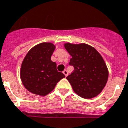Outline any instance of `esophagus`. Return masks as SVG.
<instances>
[{
  "instance_id": "esophagus-1",
  "label": "esophagus",
  "mask_w": 128,
  "mask_h": 128,
  "mask_svg": "<svg viewBox=\"0 0 128 128\" xmlns=\"http://www.w3.org/2000/svg\"><path fill=\"white\" fill-rule=\"evenodd\" d=\"M63 73L64 74V76L66 77L68 76V71L66 70H63Z\"/></svg>"
}]
</instances>
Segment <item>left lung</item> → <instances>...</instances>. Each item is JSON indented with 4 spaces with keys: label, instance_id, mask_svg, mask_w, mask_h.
I'll return each mask as SVG.
<instances>
[{
    "label": "left lung",
    "instance_id": "obj_1",
    "mask_svg": "<svg viewBox=\"0 0 128 128\" xmlns=\"http://www.w3.org/2000/svg\"><path fill=\"white\" fill-rule=\"evenodd\" d=\"M72 58L69 64L73 72L66 79L74 92L83 98H93L100 94L108 82V68L100 54L86 44H64Z\"/></svg>",
    "mask_w": 128,
    "mask_h": 128
}]
</instances>
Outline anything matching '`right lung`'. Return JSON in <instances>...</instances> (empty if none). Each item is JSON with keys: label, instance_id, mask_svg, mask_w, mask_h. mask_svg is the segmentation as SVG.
Segmentation results:
<instances>
[{"label": "right lung", "instance_id": "obj_1", "mask_svg": "<svg viewBox=\"0 0 128 128\" xmlns=\"http://www.w3.org/2000/svg\"><path fill=\"white\" fill-rule=\"evenodd\" d=\"M55 46L44 42L34 46L22 62L20 77L25 88L36 95L44 96L55 89L57 83L65 76L57 70L51 56Z\"/></svg>", "mask_w": 128, "mask_h": 128}]
</instances>
